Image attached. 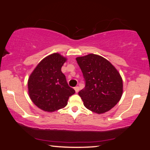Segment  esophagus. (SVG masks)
<instances>
[{
    "label": "esophagus",
    "instance_id": "obj_1",
    "mask_svg": "<svg viewBox=\"0 0 150 150\" xmlns=\"http://www.w3.org/2000/svg\"><path fill=\"white\" fill-rule=\"evenodd\" d=\"M74 90H75V91L76 92V93H78V92L79 91V87H78V86H77V87H75Z\"/></svg>",
    "mask_w": 150,
    "mask_h": 150
}]
</instances>
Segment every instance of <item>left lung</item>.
<instances>
[{
    "label": "left lung",
    "mask_w": 150,
    "mask_h": 150,
    "mask_svg": "<svg viewBox=\"0 0 150 150\" xmlns=\"http://www.w3.org/2000/svg\"><path fill=\"white\" fill-rule=\"evenodd\" d=\"M85 87L79 92L84 106L96 113H104L120 101L123 92L122 77L109 61L99 55L77 57Z\"/></svg>",
    "instance_id": "left-lung-1"
}]
</instances>
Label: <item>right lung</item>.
<instances>
[{
  "instance_id": "add662e5",
  "label": "right lung",
  "mask_w": 150,
  "mask_h": 150,
  "mask_svg": "<svg viewBox=\"0 0 150 150\" xmlns=\"http://www.w3.org/2000/svg\"><path fill=\"white\" fill-rule=\"evenodd\" d=\"M65 61L58 53L49 55L39 63L28 79L30 98L43 110L53 112L65 107L69 96L75 93L61 71Z\"/></svg>"
}]
</instances>
